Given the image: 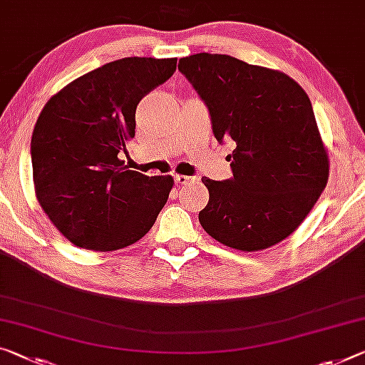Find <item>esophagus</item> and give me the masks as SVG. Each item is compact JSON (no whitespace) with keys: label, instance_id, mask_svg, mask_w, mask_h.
Returning <instances> with one entry per match:
<instances>
[{"label":"esophagus","instance_id":"obj_1","mask_svg":"<svg viewBox=\"0 0 365 365\" xmlns=\"http://www.w3.org/2000/svg\"><path fill=\"white\" fill-rule=\"evenodd\" d=\"M195 179H197V178H194V176H182V175H175V181H176L178 184H189V182H194Z\"/></svg>","mask_w":365,"mask_h":365}]
</instances>
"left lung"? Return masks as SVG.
Wrapping results in <instances>:
<instances>
[{"label": "left lung", "instance_id": "obj_1", "mask_svg": "<svg viewBox=\"0 0 365 365\" xmlns=\"http://www.w3.org/2000/svg\"><path fill=\"white\" fill-rule=\"evenodd\" d=\"M178 70L209 110L217 142H233V176L202 178V228L220 243L259 251L287 238L317 204L329 163L307 93L280 71L230 55L195 53Z\"/></svg>", "mask_w": 365, "mask_h": 365}]
</instances>
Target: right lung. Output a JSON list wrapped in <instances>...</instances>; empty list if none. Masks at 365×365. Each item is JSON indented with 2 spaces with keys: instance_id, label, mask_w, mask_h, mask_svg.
<instances>
[{
  "instance_id": "obj_1",
  "label": "right lung",
  "mask_w": 365,
  "mask_h": 365,
  "mask_svg": "<svg viewBox=\"0 0 365 365\" xmlns=\"http://www.w3.org/2000/svg\"><path fill=\"white\" fill-rule=\"evenodd\" d=\"M176 71V58L128 57L76 78L50 98L31 140L37 200L73 245L114 251L148 233L173 187L120 160L135 137L145 94Z\"/></svg>"
}]
</instances>
